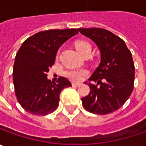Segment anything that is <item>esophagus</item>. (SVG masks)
Instances as JSON below:
<instances>
[{"label":"esophagus","instance_id":"1","mask_svg":"<svg viewBox=\"0 0 146 146\" xmlns=\"http://www.w3.org/2000/svg\"><path fill=\"white\" fill-rule=\"evenodd\" d=\"M81 85V83L79 82H72V86H80Z\"/></svg>","mask_w":146,"mask_h":146}]
</instances>
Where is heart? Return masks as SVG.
I'll use <instances>...</instances> for the list:
<instances>
[{"label":"heart","mask_w":146,"mask_h":146,"mask_svg":"<svg viewBox=\"0 0 146 146\" xmlns=\"http://www.w3.org/2000/svg\"><path fill=\"white\" fill-rule=\"evenodd\" d=\"M75 47L78 51V52L84 56L86 53L91 52V45L90 43L85 41V40H78L75 43ZM87 73V71L86 69H68L64 71V76L71 81L73 82H78L82 80V78Z\"/></svg>","instance_id":"1"}]
</instances>
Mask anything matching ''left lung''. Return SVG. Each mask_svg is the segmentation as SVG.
<instances>
[{
	"mask_svg": "<svg viewBox=\"0 0 146 146\" xmlns=\"http://www.w3.org/2000/svg\"><path fill=\"white\" fill-rule=\"evenodd\" d=\"M78 31L98 45L101 62L89 83L90 93L82 98L86 110L107 115L117 111L130 97L134 87L135 67L132 53L122 38L102 28H79Z\"/></svg>",
	"mask_w": 146,
	"mask_h": 146,
	"instance_id": "1",
	"label": "left lung"
}]
</instances>
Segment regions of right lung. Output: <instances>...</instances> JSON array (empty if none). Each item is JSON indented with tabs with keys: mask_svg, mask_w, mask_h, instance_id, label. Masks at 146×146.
Here are the masks:
<instances>
[{
	"mask_svg": "<svg viewBox=\"0 0 146 146\" xmlns=\"http://www.w3.org/2000/svg\"><path fill=\"white\" fill-rule=\"evenodd\" d=\"M78 33L76 29L48 30L23 42L15 57L13 80L17 99L26 111L46 115L56 110L60 92L72 85L63 77L51 82L47 73L55 63L59 48Z\"/></svg>",
	"mask_w": 146,
	"mask_h": 146,
	"instance_id": "1",
	"label": "right lung"
}]
</instances>
